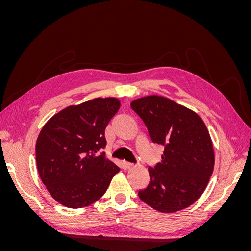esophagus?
<instances>
[{"label":"esophagus","instance_id":"obj_1","mask_svg":"<svg viewBox=\"0 0 251 251\" xmlns=\"http://www.w3.org/2000/svg\"><path fill=\"white\" fill-rule=\"evenodd\" d=\"M123 164H124V166H125L126 169L131 168V166L133 165V163H131V162H127V161H123Z\"/></svg>","mask_w":251,"mask_h":251}]
</instances>
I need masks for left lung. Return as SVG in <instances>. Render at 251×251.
I'll return each instance as SVG.
<instances>
[{
  "mask_svg": "<svg viewBox=\"0 0 251 251\" xmlns=\"http://www.w3.org/2000/svg\"><path fill=\"white\" fill-rule=\"evenodd\" d=\"M154 143L164 151L150 166V183L139 198L161 212L184 209L199 199L214 171L215 155L207 127L198 114L162 96L132 101Z\"/></svg>",
  "mask_w": 251,
  "mask_h": 251,
  "instance_id": "left-lung-1",
  "label": "left lung"
}]
</instances>
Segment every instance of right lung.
<instances>
[{
  "label": "right lung",
  "mask_w": 251,
  "mask_h": 251,
  "mask_svg": "<svg viewBox=\"0 0 251 251\" xmlns=\"http://www.w3.org/2000/svg\"><path fill=\"white\" fill-rule=\"evenodd\" d=\"M116 98H94L50 118L35 146L43 183L58 203L88 206L105 193L119 168L105 158L104 130L119 110Z\"/></svg>",
  "instance_id": "right-lung-1"
}]
</instances>
